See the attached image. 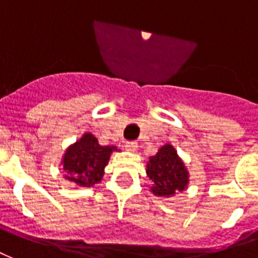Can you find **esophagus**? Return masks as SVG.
Wrapping results in <instances>:
<instances>
[{
    "mask_svg": "<svg viewBox=\"0 0 258 258\" xmlns=\"http://www.w3.org/2000/svg\"><path fill=\"white\" fill-rule=\"evenodd\" d=\"M125 148H126L127 151H136L137 143H135V141H126V143H125Z\"/></svg>",
    "mask_w": 258,
    "mask_h": 258,
    "instance_id": "1",
    "label": "esophagus"
}]
</instances>
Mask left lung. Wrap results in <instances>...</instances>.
<instances>
[{
    "label": "left lung",
    "mask_w": 258,
    "mask_h": 258,
    "mask_svg": "<svg viewBox=\"0 0 258 258\" xmlns=\"http://www.w3.org/2000/svg\"><path fill=\"white\" fill-rule=\"evenodd\" d=\"M147 174L154 183L151 187L156 196H174L175 191L185 190L189 174L185 164L177 155L173 145H163L147 164Z\"/></svg>",
    "instance_id": "1"
}]
</instances>
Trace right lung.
Returning <instances> with one entry per match:
<instances>
[{"label": "right lung", "instance_id": "1", "mask_svg": "<svg viewBox=\"0 0 258 258\" xmlns=\"http://www.w3.org/2000/svg\"><path fill=\"white\" fill-rule=\"evenodd\" d=\"M113 151L117 148L100 145L94 135L85 133L65 152L62 159L65 178L77 186H94L103 177V170Z\"/></svg>", "mask_w": 258, "mask_h": 258}]
</instances>
